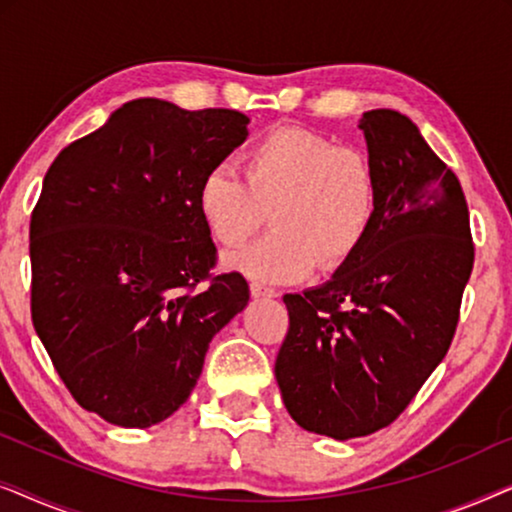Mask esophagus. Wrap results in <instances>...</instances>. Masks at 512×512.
I'll use <instances>...</instances> for the list:
<instances>
[{"instance_id":"1","label":"esophagus","mask_w":512,"mask_h":512,"mask_svg":"<svg viewBox=\"0 0 512 512\" xmlns=\"http://www.w3.org/2000/svg\"><path fill=\"white\" fill-rule=\"evenodd\" d=\"M249 289H251V296H254V298H275L277 296L275 289H270V286H265L261 282H251Z\"/></svg>"}]
</instances>
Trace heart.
Returning a JSON list of instances; mask_svg holds the SVG:
<instances>
[{
    "label": "heart",
    "mask_w": 512,
    "mask_h": 512,
    "mask_svg": "<svg viewBox=\"0 0 512 512\" xmlns=\"http://www.w3.org/2000/svg\"><path fill=\"white\" fill-rule=\"evenodd\" d=\"M233 167L209 170L198 188L202 221L223 247L247 244L270 221L275 230L230 265L265 282H293L340 270L373 228L380 184L359 146L335 144L319 132L284 125L244 151Z\"/></svg>",
    "instance_id": "obj_1"
}]
</instances>
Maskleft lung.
<instances>
[{
    "mask_svg": "<svg viewBox=\"0 0 512 512\" xmlns=\"http://www.w3.org/2000/svg\"><path fill=\"white\" fill-rule=\"evenodd\" d=\"M380 184L373 228L331 282L286 293L275 377L289 415L335 440L389 426L445 359L475 247L450 167L408 116L366 111Z\"/></svg>",
    "mask_w": 512,
    "mask_h": 512,
    "instance_id": "8db88e82",
    "label": "left lung"
}]
</instances>
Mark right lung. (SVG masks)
Masks as SVG:
<instances>
[{
	"label": "right lung",
	"instance_id": "1",
	"mask_svg": "<svg viewBox=\"0 0 512 512\" xmlns=\"http://www.w3.org/2000/svg\"><path fill=\"white\" fill-rule=\"evenodd\" d=\"M235 109L142 97L48 167L30 221L32 324L83 410L146 429L186 403L209 342L249 303L212 275L202 177L247 139Z\"/></svg>",
	"mask_w": 512,
	"mask_h": 512
}]
</instances>
